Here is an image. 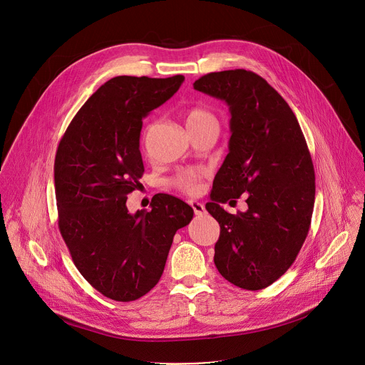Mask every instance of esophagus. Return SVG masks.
<instances>
[{
  "label": "esophagus",
  "mask_w": 365,
  "mask_h": 365,
  "mask_svg": "<svg viewBox=\"0 0 365 365\" xmlns=\"http://www.w3.org/2000/svg\"><path fill=\"white\" fill-rule=\"evenodd\" d=\"M189 205L193 207V212H195L196 215H203V214L206 212L203 203H200V202H197V200H189Z\"/></svg>",
  "instance_id": "34e87169"
}]
</instances>
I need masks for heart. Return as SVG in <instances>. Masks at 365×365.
<instances>
[{
  "mask_svg": "<svg viewBox=\"0 0 365 365\" xmlns=\"http://www.w3.org/2000/svg\"><path fill=\"white\" fill-rule=\"evenodd\" d=\"M185 121L189 131L197 130L210 124H217L215 117L202 107L189 108L185 114ZM200 179L202 172L199 169H185L172 179V185L185 193L196 195L200 190Z\"/></svg>",
  "mask_w": 365,
  "mask_h": 365,
  "instance_id": "heart-1",
  "label": "heart"
}]
</instances>
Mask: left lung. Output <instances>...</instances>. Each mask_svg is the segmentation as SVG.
I'll return each instance as SVG.
<instances>
[{
  "label": "left lung",
  "mask_w": 365,
  "mask_h": 365,
  "mask_svg": "<svg viewBox=\"0 0 365 365\" xmlns=\"http://www.w3.org/2000/svg\"><path fill=\"white\" fill-rule=\"evenodd\" d=\"M193 88L231 113L230 153L205 205L221 227L215 266L241 289H264L293 264L309 232L315 170L304 135L289 103L251 71L207 73ZM242 192L249 210L227 213L220 203Z\"/></svg>",
  "instance_id": "obj_1"
}]
</instances>
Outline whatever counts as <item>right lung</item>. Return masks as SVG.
<instances>
[{
	"instance_id": "right-lung-1",
	"label": "right lung",
	"mask_w": 365,
	"mask_h": 365,
	"mask_svg": "<svg viewBox=\"0 0 365 365\" xmlns=\"http://www.w3.org/2000/svg\"><path fill=\"white\" fill-rule=\"evenodd\" d=\"M185 76H115L71 121L55 159L59 230L85 280L103 296L137 300L159 283L173 237L193 218L183 200L158 193L151 211L127 210L144 173L143 118L170 99Z\"/></svg>"
}]
</instances>
